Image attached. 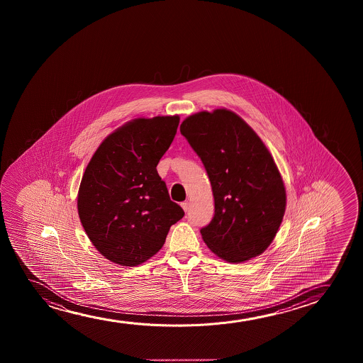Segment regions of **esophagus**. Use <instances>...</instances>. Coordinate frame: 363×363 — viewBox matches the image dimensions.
<instances>
[{
  "label": "esophagus",
  "instance_id": "esophagus-1",
  "mask_svg": "<svg viewBox=\"0 0 363 363\" xmlns=\"http://www.w3.org/2000/svg\"><path fill=\"white\" fill-rule=\"evenodd\" d=\"M181 207L184 208V212H187V211H189V201H184V202H182V203H181Z\"/></svg>",
  "mask_w": 363,
  "mask_h": 363
}]
</instances>
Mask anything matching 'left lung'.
<instances>
[{
    "label": "left lung",
    "instance_id": "1",
    "mask_svg": "<svg viewBox=\"0 0 363 363\" xmlns=\"http://www.w3.org/2000/svg\"><path fill=\"white\" fill-rule=\"evenodd\" d=\"M179 131L202 160L213 192V219L201 229L204 243L229 263L264 253L286 207L283 179L267 146L228 109L191 115Z\"/></svg>",
    "mask_w": 363,
    "mask_h": 363
}]
</instances>
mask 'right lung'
<instances>
[{
	"label": "right lung",
	"mask_w": 363,
	"mask_h": 363,
	"mask_svg": "<svg viewBox=\"0 0 363 363\" xmlns=\"http://www.w3.org/2000/svg\"><path fill=\"white\" fill-rule=\"evenodd\" d=\"M179 116L138 118L106 136L85 169L78 213L103 257L136 267L162 248L184 216L169 199L156 166L174 141Z\"/></svg>",
	"instance_id": "obj_1"
}]
</instances>
